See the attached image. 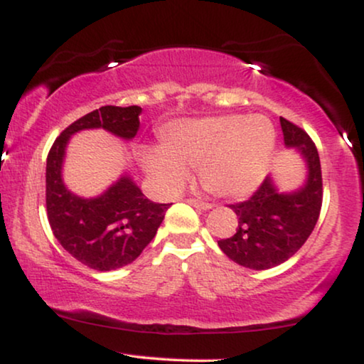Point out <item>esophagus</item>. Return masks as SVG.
Instances as JSON below:
<instances>
[{
	"label": "esophagus",
	"instance_id": "34e87169",
	"mask_svg": "<svg viewBox=\"0 0 364 364\" xmlns=\"http://www.w3.org/2000/svg\"><path fill=\"white\" fill-rule=\"evenodd\" d=\"M187 202L191 203L192 207L200 208V210H210V208H212V203L202 202V200H198V198H187Z\"/></svg>",
	"mask_w": 364,
	"mask_h": 364
}]
</instances>
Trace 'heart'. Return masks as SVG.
<instances>
[{"instance_id": "1", "label": "heart", "mask_w": 364, "mask_h": 364, "mask_svg": "<svg viewBox=\"0 0 364 364\" xmlns=\"http://www.w3.org/2000/svg\"><path fill=\"white\" fill-rule=\"evenodd\" d=\"M275 129L263 116L186 119L162 131V147L141 151V164L164 191L173 192L198 168L205 191L225 198H245L268 176Z\"/></svg>"}]
</instances>
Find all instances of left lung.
Here are the masks:
<instances>
[{"instance_id":"left-lung-1","label":"left lung","mask_w":364,"mask_h":364,"mask_svg":"<svg viewBox=\"0 0 364 364\" xmlns=\"http://www.w3.org/2000/svg\"><path fill=\"white\" fill-rule=\"evenodd\" d=\"M280 124L285 146L296 149L305 162V182L295 191L280 192L273 177H267L248 200L230 205L238 217L237 232L218 240L230 260L252 270L273 268L295 255L311 235L321 210V166L315 144L287 119L280 117Z\"/></svg>"}]
</instances>
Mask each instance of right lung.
I'll return each instance as SVG.
<instances>
[{
    "label": "right lung",
    "mask_w": 364,
    "mask_h": 364,
    "mask_svg": "<svg viewBox=\"0 0 364 364\" xmlns=\"http://www.w3.org/2000/svg\"><path fill=\"white\" fill-rule=\"evenodd\" d=\"M139 106H102L64 129L46 161V210L51 230L64 250L97 272L126 267L141 255L161 227L168 205L144 196L124 173L101 196L86 198L64 186L63 164L71 136L87 129H104L124 141L139 131Z\"/></svg>",
    "instance_id": "obj_1"
}]
</instances>
